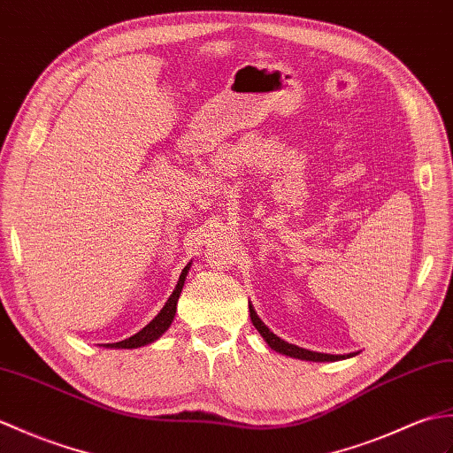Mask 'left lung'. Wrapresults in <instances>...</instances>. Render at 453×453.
Masks as SVG:
<instances>
[{"instance_id": "1", "label": "left lung", "mask_w": 453, "mask_h": 453, "mask_svg": "<svg viewBox=\"0 0 453 453\" xmlns=\"http://www.w3.org/2000/svg\"><path fill=\"white\" fill-rule=\"evenodd\" d=\"M250 318H252V324L256 326V329L259 331V335L265 339V343L277 350L280 355H287V357H293V358H300V360H314V363H326V360H339V358H345L343 355H326V353H314V350H308L303 347H296V345H290L287 341L279 339L273 331H269V327L261 321L256 314L254 306L250 304ZM350 357V355H347Z\"/></svg>"}]
</instances>
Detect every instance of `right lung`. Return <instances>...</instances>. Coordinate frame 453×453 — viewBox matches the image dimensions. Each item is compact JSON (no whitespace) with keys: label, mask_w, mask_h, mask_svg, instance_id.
<instances>
[{"label":"right lung","mask_w":453,"mask_h":453,"mask_svg":"<svg viewBox=\"0 0 453 453\" xmlns=\"http://www.w3.org/2000/svg\"><path fill=\"white\" fill-rule=\"evenodd\" d=\"M188 269H189V267H184L182 275H180V279H178V285H176V288L173 290V295H170V298L166 300V304L163 306V310H160L158 314H157L153 319H150L149 324H147L142 331H137V334L132 335L129 339L119 341V343H112V345H106V347L137 349V347H143V345L153 343L155 339H158L160 335H163L165 331L170 327V324H173V319H174L176 304H178L180 293H182V287H184V280H186V275H188Z\"/></svg>","instance_id":"add662e5"}]
</instances>
